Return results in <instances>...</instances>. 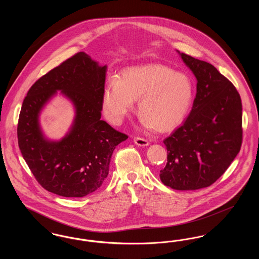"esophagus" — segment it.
I'll list each match as a JSON object with an SVG mask.
<instances>
[{"instance_id":"esophagus-1","label":"esophagus","mask_w":259,"mask_h":259,"mask_svg":"<svg viewBox=\"0 0 259 259\" xmlns=\"http://www.w3.org/2000/svg\"><path fill=\"white\" fill-rule=\"evenodd\" d=\"M134 143L138 146H141V147H146L148 146V141L147 139H144V138H140V137H135L134 138Z\"/></svg>"}]
</instances>
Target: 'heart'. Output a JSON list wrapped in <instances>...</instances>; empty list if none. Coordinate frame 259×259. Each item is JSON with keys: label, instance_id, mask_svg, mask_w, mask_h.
Returning a JSON list of instances; mask_svg holds the SVG:
<instances>
[{"label": "heart", "instance_id": "b5f03b06", "mask_svg": "<svg viewBox=\"0 0 259 259\" xmlns=\"http://www.w3.org/2000/svg\"><path fill=\"white\" fill-rule=\"evenodd\" d=\"M138 101V111L147 126L168 131L185 119L193 100V85L185 74L161 64L133 67L111 80L103 96V111L120 123Z\"/></svg>", "mask_w": 259, "mask_h": 259}]
</instances>
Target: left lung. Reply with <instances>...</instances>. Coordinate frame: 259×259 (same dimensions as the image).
I'll return each mask as SVG.
<instances>
[{"mask_svg": "<svg viewBox=\"0 0 259 259\" xmlns=\"http://www.w3.org/2000/svg\"><path fill=\"white\" fill-rule=\"evenodd\" d=\"M181 56L197 78V93L184 124L163 141L168 154L159 177L166 186L193 190L215 183L239 153L242 102L233 83L211 64Z\"/></svg>", "mask_w": 259, "mask_h": 259, "instance_id": "obj_1", "label": "left lung"}]
</instances>
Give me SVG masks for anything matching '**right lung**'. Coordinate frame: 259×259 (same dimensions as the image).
I'll use <instances>...</instances> for the list:
<instances>
[{
	"instance_id": "obj_1",
	"label": "right lung",
	"mask_w": 259,
	"mask_h": 259,
	"mask_svg": "<svg viewBox=\"0 0 259 259\" xmlns=\"http://www.w3.org/2000/svg\"><path fill=\"white\" fill-rule=\"evenodd\" d=\"M106 66L77 52L39 77L25 97L17 124L18 146L37 183L63 197H83L108 177L115 147L128 136L101 120ZM61 90L75 104L70 133L60 142L41 135L37 117L43 105Z\"/></svg>"
}]
</instances>
